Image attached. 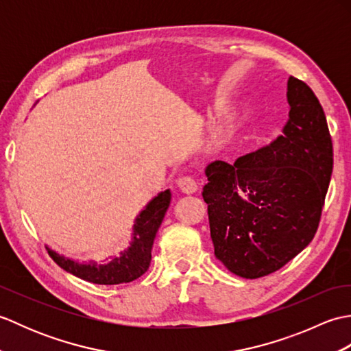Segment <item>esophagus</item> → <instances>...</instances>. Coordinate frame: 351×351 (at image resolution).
I'll list each match as a JSON object with an SVG mask.
<instances>
[{"label":"esophagus","mask_w":351,"mask_h":351,"mask_svg":"<svg viewBox=\"0 0 351 351\" xmlns=\"http://www.w3.org/2000/svg\"><path fill=\"white\" fill-rule=\"evenodd\" d=\"M178 187L185 195H193V193L197 191V181L195 180L193 176H181L180 180H178Z\"/></svg>","instance_id":"obj_1"}]
</instances>
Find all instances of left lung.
<instances>
[{"label": "left lung", "instance_id": "1", "mask_svg": "<svg viewBox=\"0 0 351 351\" xmlns=\"http://www.w3.org/2000/svg\"><path fill=\"white\" fill-rule=\"evenodd\" d=\"M288 121L270 145L205 167L214 255L244 279L279 270L314 238L329 189L333 147L322 104L288 78Z\"/></svg>", "mask_w": 351, "mask_h": 351}]
</instances>
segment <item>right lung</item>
Here are the masks:
<instances>
[{
  "instance_id": "1",
  "label": "right lung",
  "mask_w": 351,
  "mask_h": 351,
  "mask_svg": "<svg viewBox=\"0 0 351 351\" xmlns=\"http://www.w3.org/2000/svg\"><path fill=\"white\" fill-rule=\"evenodd\" d=\"M171 193L164 190L158 193L149 204L138 213L132 225V235L128 249L121 252V255L111 258L106 264H98L95 261L78 263L71 258L60 255L47 245L51 258L77 278L98 283V285H117V283L132 282L140 278L151 264V252L155 235L158 232L161 221L170 205Z\"/></svg>"
}]
</instances>
